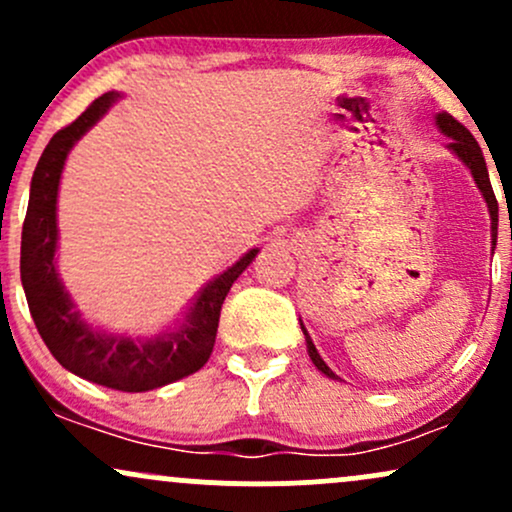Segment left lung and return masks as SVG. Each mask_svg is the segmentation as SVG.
<instances>
[{"label":"left lung","mask_w":512,"mask_h":512,"mask_svg":"<svg viewBox=\"0 0 512 512\" xmlns=\"http://www.w3.org/2000/svg\"><path fill=\"white\" fill-rule=\"evenodd\" d=\"M436 125L440 132L445 134V137H450V144L448 149L455 154L464 166L469 168V173H472L474 182H477L479 192L484 195L486 199V207H489V214H491V243L496 245V228H498V202H496V195H493V187H491V180H489V170H486V161H484V154H481V146L477 144V139L469 134V129L460 125V122L455 120L450 113H438L436 115ZM301 330L305 334V346H308V356L313 358L315 368L320 370V373H325L327 378L337 380V375L332 373V368L327 366L325 361H322V356L317 354L313 339H310V334L305 332L303 322H301Z\"/></svg>","instance_id":"1"}]
</instances>
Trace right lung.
Masks as SVG:
<instances>
[{
	"label": "right lung",
	"mask_w": 512,
	"mask_h": 512,
	"mask_svg": "<svg viewBox=\"0 0 512 512\" xmlns=\"http://www.w3.org/2000/svg\"><path fill=\"white\" fill-rule=\"evenodd\" d=\"M120 93L96 98L72 125L45 146L31 180L26 221L21 233V284L33 322L50 354L79 378L122 392H146L197 373L209 361L216 342L221 305L260 250L252 248L226 272L197 293L173 332L151 339L96 330L79 315L57 274V192L72 146L113 108Z\"/></svg>",
	"instance_id": "1"
}]
</instances>
